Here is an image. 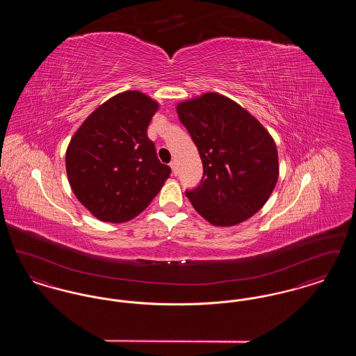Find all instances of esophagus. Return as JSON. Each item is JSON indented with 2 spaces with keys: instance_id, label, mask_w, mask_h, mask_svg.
<instances>
[{
  "instance_id": "1",
  "label": "esophagus",
  "mask_w": 356,
  "mask_h": 356,
  "mask_svg": "<svg viewBox=\"0 0 356 356\" xmlns=\"http://www.w3.org/2000/svg\"><path fill=\"white\" fill-rule=\"evenodd\" d=\"M170 165V168H172V172H173L175 175H177V161H176V160H172Z\"/></svg>"
}]
</instances>
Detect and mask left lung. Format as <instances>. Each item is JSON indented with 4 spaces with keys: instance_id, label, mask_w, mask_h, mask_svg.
<instances>
[{
    "instance_id": "1",
    "label": "left lung",
    "mask_w": 356,
    "mask_h": 356,
    "mask_svg": "<svg viewBox=\"0 0 356 356\" xmlns=\"http://www.w3.org/2000/svg\"><path fill=\"white\" fill-rule=\"evenodd\" d=\"M176 111L203 161L200 186L186 192L193 208L216 227L254 216L279 177L270 132L241 105L216 92L179 102Z\"/></svg>"
}]
</instances>
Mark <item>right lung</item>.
<instances>
[{"label": "right lung", "instance_id": "1", "mask_svg": "<svg viewBox=\"0 0 356 356\" xmlns=\"http://www.w3.org/2000/svg\"><path fill=\"white\" fill-rule=\"evenodd\" d=\"M157 109L149 96L125 90L97 106L72 137L65 154L69 184L99 220L134 219L170 177L147 135Z\"/></svg>", "mask_w": 356, "mask_h": 356}]
</instances>
